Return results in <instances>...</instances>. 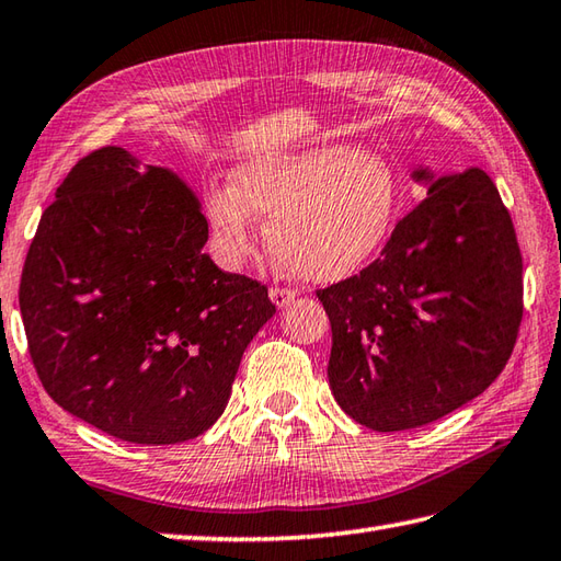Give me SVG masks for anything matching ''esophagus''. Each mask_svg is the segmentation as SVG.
Masks as SVG:
<instances>
[{"mask_svg": "<svg viewBox=\"0 0 561 561\" xmlns=\"http://www.w3.org/2000/svg\"><path fill=\"white\" fill-rule=\"evenodd\" d=\"M271 300L276 302V308H285V305H290L295 300V290L293 288H280V285H273Z\"/></svg>", "mask_w": 561, "mask_h": 561, "instance_id": "1", "label": "esophagus"}]
</instances>
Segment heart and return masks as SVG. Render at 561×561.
Here are the masks:
<instances>
[{
  "mask_svg": "<svg viewBox=\"0 0 561 561\" xmlns=\"http://www.w3.org/2000/svg\"><path fill=\"white\" fill-rule=\"evenodd\" d=\"M205 215L219 251L241 261L256 249V215L290 276L340 280L383 247L398 215V175L386 158L344 144L259 156L215 185Z\"/></svg>",
  "mask_w": 561,
  "mask_h": 561,
  "instance_id": "b5f03b06",
  "label": "heart"
}]
</instances>
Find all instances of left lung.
<instances>
[{
	"mask_svg": "<svg viewBox=\"0 0 561 561\" xmlns=\"http://www.w3.org/2000/svg\"><path fill=\"white\" fill-rule=\"evenodd\" d=\"M317 298L332 324L327 376L348 417L376 432L445 417L499 378L520 332L508 207L481 168L439 178L374 263Z\"/></svg>",
	"mask_w": 561,
	"mask_h": 561,
	"instance_id": "left-lung-1",
	"label": "left lung"
}]
</instances>
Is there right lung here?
Here are the masks:
<instances>
[{"label":"right lung","instance_id":"add662e5","mask_svg":"<svg viewBox=\"0 0 561 561\" xmlns=\"http://www.w3.org/2000/svg\"><path fill=\"white\" fill-rule=\"evenodd\" d=\"M197 197L122 146L82 156L56 190L19 285L46 393L134 445L203 435L241 356L276 314L268 288L205 253Z\"/></svg>","mask_w":561,"mask_h":561}]
</instances>
